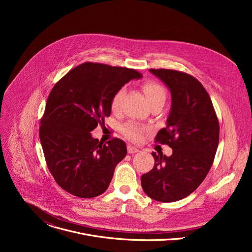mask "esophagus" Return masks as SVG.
Here are the masks:
<instances>
[{"instance_id":"1","label":"esophagus","mask_w":252,"mask_h":252,"mask_svg":"<svg viewBox=\"0 0 252 252\" xmlns=\"http://www.w3.org/2000/svg\"><path fill=\"white\" fill-rule=\"evenodd\" d=\"M137 152H139V151L136 148H133L132 146H127V153L128 154H135Z\"/></svg>"}]
</instances>
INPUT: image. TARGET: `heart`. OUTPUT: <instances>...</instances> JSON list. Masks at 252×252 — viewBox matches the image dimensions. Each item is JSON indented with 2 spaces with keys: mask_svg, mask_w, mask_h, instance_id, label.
I'll use <instances>...</instances> for the list:
<instances>
[{
  "mask_svg": "<svg viewBox=\"0 0 252 252\" xmlns=\"http://www.w3.org/2000/svg\"><path fill=\"white\" fill-rule=\"evenodd\" d=\"M142 92L145 93L149 103L151 105L154 104H158V103H164L166 99V91L165 89L158 83L157 82H146L143 83L141 86ZM126 94V88H121L119 89L113 95L111 102H110V107L111 111L114 114H119L121 112V107H122V102L123 98ZM146 127L142 126L138 124L135 123H128L123 127V132L124 134L130 140L132 141H140L142 138L143 133L146 131Z\"/></svg>",
  "mask_w": 252,
  "mask_h": 252,
  "instance_id": "1",
  "label": "heart"
}]
</instances>
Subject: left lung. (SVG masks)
Returning <instances> with one entry per match:
<instances>
[{
	"label": "left lung",
	"instance_id": "1",
	"mask_svg": "<svg viewBox=\"0 0 252 252\" xmlns=\"http://www.w3.org/2000/svg\"><path fill=\"white\" fill-rule=\"evenodd\" d=\"M170 90L167 126L155 140L172 149L170 157L153 152L154 168L142 174L151 198L173 202L193 192L207 175L220 141V123L210 96L194 77L175 69L151 68Z\"/></svg>",
	"mask_w": 252,
	"mask_h": 252
}]
</instances>
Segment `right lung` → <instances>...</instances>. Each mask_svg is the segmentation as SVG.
<instances>
[{"mask_svg": "<svg viewBox=\"0 0 252 252\" xmlns=\"http://www.w3.org/2000/svg\"><path fill=\"white\" fill-rule=\"evenodd\" d=\"M139 78L132 68L87 62L54 86L41 119L40 139L50 172L66 192L92 198L109 188L126 146L117 137L103 143L91 131L111 116L114 94Z\"/></svg>", "mask_w": 252, "mask_h": 252, "instance_id": "right-lung-1", "label": "right lung"}]
</instances>
